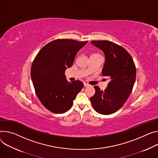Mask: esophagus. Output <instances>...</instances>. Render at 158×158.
Returning a JSON list of instances; mask_svg holds the SVG:
<instances>
[{
    "label": "esophagus",
    "mask_w": 158,
    "mask_h": 158,
    "mask_svg": "<svg viewBox=\"0 0 158 158\" xmlns=\"http://www.w3.org/2000/svg\"><path fill=\"white\" fill-rule=\"evenodd\" d=\"M84 85L85 87H88V86H90V85L89 84H87V83H85V82H84Z\"/></svg>",
    "instance_id": "34e87169"
}]
</instances>
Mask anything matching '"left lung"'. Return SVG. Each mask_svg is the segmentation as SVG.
Masks as SVG:
<instances>
[{
	"instance_id": "left-lung-1",
	"label": "left lung",
	"mask_w": 158,
	"mask_h": 158,
	"mask_svg": "<svg viewBox=\"0 0 158 158\" xmlns=\"http://www.w3.org/2000/svg\"><path fill=\"white\" fill-rule=\"evenodd\" d=\"M91 43L104 52L102 75L110 79L105 91L94 87L96 92L91 102L98 113L110 114L118 110L130 96L135 81V65L131 55L122 47L107 40Z\"/></svg>"
}]
</instances>
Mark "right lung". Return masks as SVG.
Returning <instances> with one entry per match:
<instances>
[{
	"instance_id": "right-lung-1",
	"label": "right lung",
	"mask_w": 158,
	"mask_h": 158,
	"mask_svg": "<svg viewBox=\"0 0 158 158\" xmlns=\"http://www.w3.org/2000/svg\"><path fill=\"white\" fill-rule=\"evenodd\" d=\"M87 42L55 40L43 47L35 58L31 68L33 86L41 103L50 111H67L83 88L80 81H67L65 71L73 65L77 52Z\"/></svg>"
}]
</instances>
